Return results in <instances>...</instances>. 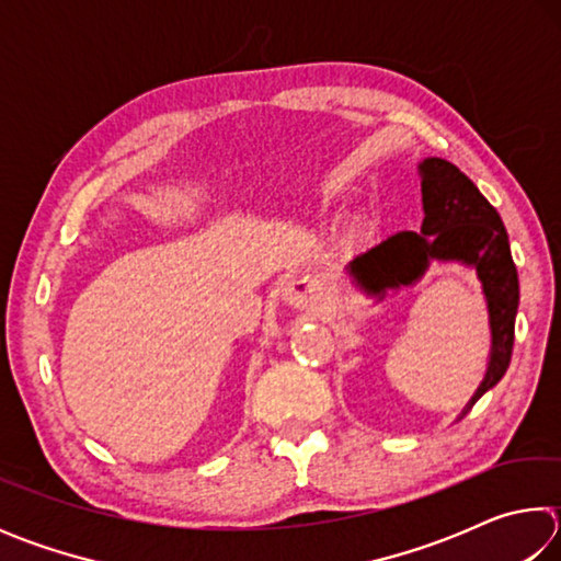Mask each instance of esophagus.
<instances>
[{"label":"esophagus","instance_id":"34e87169","mask_svg":"<svg viewBox=\"0 0 561 561\" xmlns=\"http://www.w3.org/2000/svg\"><path fill=\"white\" fill-rule=\"evenodd\" d=\"M314 297H317L314 279H291L287 282V287H284V299L299 309L309 307V304L314 301Z\"/></svg>","mask_w":561,"mask_h":561}]
</instances>
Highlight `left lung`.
<instances>
[{
	"label": "left lung",
	"instance_id": "obj_1",
	"mask_svg": "<svg viewBox=\"0 0 561 561\" xmlns=\"http://www.w3.org/2000/svg\"><path fill=\"white\" fill-rule=\"evenodd\" d=\"M425 220L421 232H398L351 262L354 279L371 294L415 282L431 260L472 264L485 289L492 329V354L485 381L468 408L505 376L515 346L519 304L517 267L512 262L507 230L472 180L443 158H425L421 165Z\"/></svg>",
	"mask_w": 561,
	"mask_h": 561
}]
</instances>
